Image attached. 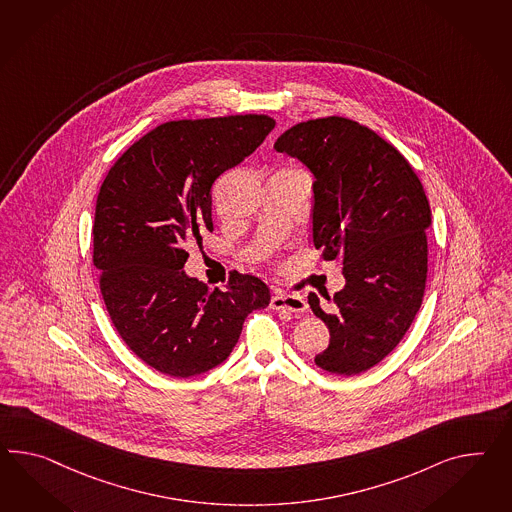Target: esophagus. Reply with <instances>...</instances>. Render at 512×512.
<instances>
[{
    "instance_id": "esophagus-1",
    "label": "esophagus",
    "mask_w": 512,
    "mask_h": 512,
    "mask_svg": "<svg viewBox=\"0 0 512 512\" xmlns=\"http://www.w3.org/2000/svg\"><path fill=\"white\" fill-rule=\"evenodd\" d=\"M271 308L278 312H291V314H302L306 310V301L301 295H288L278 293L271 299Z\"/></svg>"
}]
</instances>
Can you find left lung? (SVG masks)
<instances>
[{
    "mask_svg": "<svg viewBox=\"0 0 512 512\" xmlns=\"http://www.w3.org/2000/svg\"><path fill=\"white\" fill-rule=\"evenodd\" d=\"M275 150L312 172V241L325 260L340 256L343 263L338 312H323L319 297L308 295L330 330L315 364L334 375H360L394 351L420 310L429 200L407 159L349 118L301 122L276 139Z\"/></svg>",
    "mask_w": 512,
    "mask_h": 512,
    "instance_id": "obj_1",
    "label": "left lung"
}]
</instances>
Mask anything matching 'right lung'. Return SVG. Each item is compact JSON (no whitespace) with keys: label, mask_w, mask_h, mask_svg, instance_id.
I'll return each mask as SVG.
<instances>
[{"label":"right lung","mask_w":512,"mask_h":512,"mask_svg":"<svg viewBox=\"0 0 512 512\" xmlns=\"http://www.w3.org/2000/svg\"><path fill=\"white\" fill-rule=\"evenodd\" d=\"M275 128L265 115L178 120L130 146L107 172L94 213V265L120 338L148 366L195 377L234 351L245 317L269 306L260 278L226 291L184 271V243L213 230L211 185Z\"/></svg>","instance_id":"1"}]
</instances>
